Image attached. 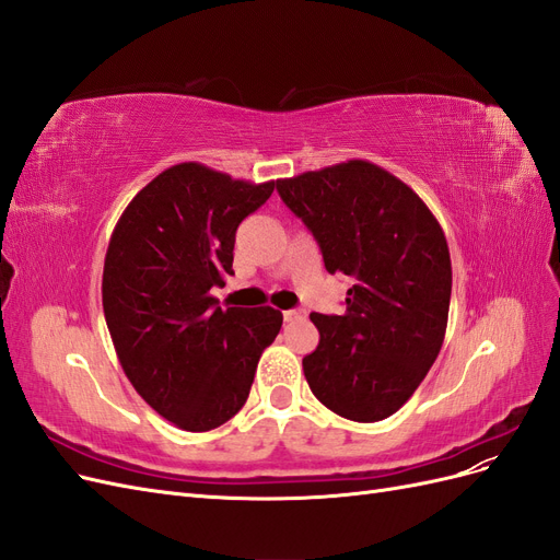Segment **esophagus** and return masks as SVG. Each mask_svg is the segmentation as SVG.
Instances as JSON below:
<instances>
[{
  "label": "esophagus",
  "instance_id": "34e87169",
  "mask_svg": "<svg viewBox=\"0 0 560 560\" xmlns=\"http://www.w3.org/2000/svg\"><path fill=\"white\" fill-rule=\"evenodd\" d=\"M284 322H299V319H306V311L303 308H294V311H284L282 313Z\"/></svg>",
  "mask_w": 560,
  "mask_h": 560
}]
</instances>
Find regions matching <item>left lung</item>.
<instances>
[{"label": "left lung", "instance_id": "8db88e82", "mask_svg": "<svg viewBox=\"0 0 560 560\" xmlns=\"http://www.w3.org/2000/svg\"><path fill=\"white\" fill-rule=\"evenodd\" d=\"M329 273L352 287L343 315L311 313L317 348L303 358L313 395L354 422L397 413L442 350L451 306L446 235L422 198L362 159L278 179Z\"/></svg>", "mask_w": 560, "mask_h": 560}]
</instances>
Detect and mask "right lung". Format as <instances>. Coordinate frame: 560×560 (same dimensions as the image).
Masks as SVG:
<instances>
[{"mask_svg":"<svg viewBox=\"0 0 560 560\" xmlns=\"http://www.w3.org/2000/svg\"><path fill=\"white\" fill-rule=\"evenodd\" d=\"M276 182L252 184L202 163L151 179L118 217L103 270L116 358L138 395L175 428L210 432L243 409L282 313L219 306L241 222Z\"/></svg>","mask_w":560,"mask_h":560,"instance_id":"obj_1","label":"right lung"}]
</instances>
